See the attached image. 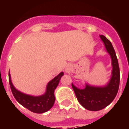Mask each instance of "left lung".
I'll list each match as a JSON object with an SVG mask.
<instances>
[{
	"instance_id": "left-lung-1",
	"label": "left lung",
	"mask_w": 129,
	"mask_h": 129,
	"mask_svg": "<svg viewBox=\"0 0 129 129\" xmlns=\"http://www.w3.org/2000/svg\"><path fill=\"white\" fill-rule=\"evenodd\" d=\"M103 41L110 54L112 61V75L106 86L95 87L86 84L84 89H79L72 83V87L77 101L87 110L98 111L108 106L116 98L120 83V70L116 54L111 42L105 36L101 35Z\"/></svg>"
}]
</instances>
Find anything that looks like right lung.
<instances>
[{
	"label": "right lung",
	"instance_id": "obj_1",
	"mask_svg": "<svg viewBox=\"0 0 129 129\" xmlns=\"http://www.w3.org/2000/svg\"><path fill=\"white\" fill-rule=\"evenodd\" d=\"M8 74L10 87L16 100L28 110L36 113H43L52 108L55 101L54 90L58 85L62 76L64 75L62 72H60L57 76L48 82L46 92L44 95L40 96H33L24 94L16 90L12 84L10 72Z\"/></svg>",
	"mask_w": 129,
	"mask_h": 129
}]
</instances>
